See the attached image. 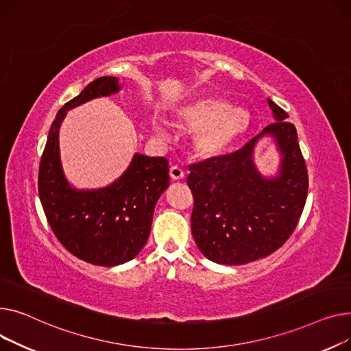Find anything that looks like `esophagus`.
<instances>
[{
    "label": "esophagus",
    "instance_id": "34e87169",
    "mask_svg": "<svg viewBox=\"0 0 351 351\" xmlns=\"http://www.w3.org/2000/svg\"><path fill=\"white\" fill-rule=\"evenodd\" d=\"M170 177L173 180H182L184 178V170L178 166H173V167H170Z\"/></svg>",
    "mask_w": 351,
    "mask_h": 351
}]
</instances>
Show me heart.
Wrapping results in <instances>:
<instances>
[{
    "instance_id": "b5f03b06",
    "label": "heart",
    "mask_w": 351,
    "mask_h": 351,
    "mask_svg": "<svg viewBox=\"0 0 351 351\" xmlns=\"http://www.w3.org/2000/svg\"><path fill=\"white\" fill-rule=\"evenodd\" d=\"M180 126L195 130L194 149L205 158H217L228 154L246 134L251 125V116L242 108H232L222 99H199L184 106L177 113ZM154 130L164 136L161 123H154Z\"/></svg>"
}]
</instances>
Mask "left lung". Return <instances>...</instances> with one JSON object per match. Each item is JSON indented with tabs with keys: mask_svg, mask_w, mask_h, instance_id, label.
Wrapping results in <instances>:
<instances>
[{
	"mask_svg": "<svg viewBox=\"0 0 351 351\" xmlns=\"http://www.w3.org/2000/svg\"><path fill=\"white\" fill-rule=\"evenodd\" d=\"M276 121L228 156L190 166L194 197L191 232L205 258L221 265H245L271 255L295 231L307 197L308 178L296 128L287 113L267 99ZM274 137L281 154L276 178L256 169L257 140Z\"/></svg>",
	"mask_w": 351,
	"mask_h": 351,
	"instance_id": "left-lung-1",
	"label": "left lung"
}]
</instances>
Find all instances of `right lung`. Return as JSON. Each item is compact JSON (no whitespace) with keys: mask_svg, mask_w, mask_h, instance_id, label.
Returning a JSON list of instances; mask_svg holds the SVG:
<instances>
[{"mask_svg":"<svg viewBox=\"0 0 351 351\" xmlns=\"http://www.w3.org/2000/svg\"><path fill=\"white\" fill-rule=\"evenodd\" d=\"M119 90L117 77L101 76L60 108L38 174L39 199L55 237L72 255L99 266L121 265L138 255L150 235L156 202L170 184L167 158L138 153L108 187L76 190L68 182L59 154L62 120L82 103Z\"/></svg>","mask_w":351,"mask_h":351,"instance_id":"add662e5","label":"right lung"}]
</instances>
